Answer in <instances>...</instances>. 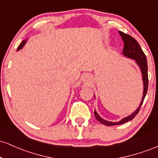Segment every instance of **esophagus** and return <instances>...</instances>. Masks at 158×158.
Instances as JSON below:
<instances>
[{
    "label": "esophagus",
    "instance_id": "1",
    "mask_svg": "<svg viewBox=\"0 0 158 158\" xmlns=\"http://www.w3.org/2000/svg\"><path fill=\"white\" fill-rule=\"evenodd\" d=\"M87 79V78H86V77H85V78H84V79Z\"/></svg>",
    "mask_w": 158,
    "mask_h": 158
}]
</instances>
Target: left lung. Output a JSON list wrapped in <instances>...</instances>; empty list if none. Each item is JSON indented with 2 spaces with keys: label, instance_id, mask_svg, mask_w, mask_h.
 <instances>
[{
  "label": "left lung",
  "instance_id": "obj_1",
  "mask_svg": "<svg viewBox=\"0 0 158 158\" xmlns=\"http://www.w3.org/2000/svg\"><path fill=\"white\" fill-rule=\"evenodd\" d=\"M119 34L122 36V39L124 41V48H123V53L124 54L125 56L130 58V59H135L136 62L138 64L140 68L141 72H142L143 75V95L142 100H141L140 104L137 110L131 114V115L126 118L123 119L119 122L113 123V122H108V121L105 120L101 118L96 110H94V116H95L96 119H97L99 122H100L102 124L106 125V126H117V125L123 124V123L128 122V121L131 120L135 117V116L138 114V112L140 110L141 106H142L143 100H144L145 97H146V93H147L148 90V65H147V60H146V57L145 53L143 52V50L141 49L138 42L134 39L131 35H128V34L124 33V32L119 31Z\"/></svg>",
  "mask_w": 158,
  "mask_h": 158
}]
</instances>
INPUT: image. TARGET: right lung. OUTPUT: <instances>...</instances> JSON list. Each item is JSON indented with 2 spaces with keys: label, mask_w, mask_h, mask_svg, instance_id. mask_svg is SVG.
Wrapping results in <instances>:
<instances>
[{
  "label": "right lung",
  "mask_w": 158,
  "mask_h": 158,
  "mask_svg": "<svg viewBox=\"0 0 158 158\" xmlns=\"http://www.w3.org/2000/svg\"><path fill=\"white\" fill-rule=\"evenodd\" d=\"M26 41H27V39H26V40H23V41H22V42H21V44H20V45L19 46V48H18V50H21V49L23 47V45L25 44V43H26Z\"/></svg>",
  "instance_id": "1"
}]
</instances>
